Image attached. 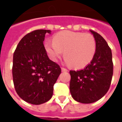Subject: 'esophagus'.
Wrapping results in <instances>:
<instances>
[{"instance_id":"esophagus-1","label":"esophagus","mask_w":122,"mask_h":122,"mask_svg":"<svg viewBox=\"0 0 122 122\" xmlns=\"http://www.w3.org/2000/svg\"><path fill=\"white\" fill-rule=\"evenodd\" d=\"M61 70H62V71H63V72H66V71H68L66 68H65L64 67H62V68H61Z\"/></svg>"}]
</instances>
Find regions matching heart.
I'll use <instances>...</instances> for the list:
<instances>
[{
    "instance_id": "heart-1",
    "label": "heart",
    "mask_w": 122,
    "mask_h": 122,
    "mask_svg": "<svg viewBox=\"0 0 122 122\" xmlns=\"http://www.w3.org/2000/svg\"><path fill=\"white\" fill-rule=\"evenodd\" d=\"M45 48L52 60H57L63 52L65 63L80 69L93 59L96 52V42L91 33L62 31L54 35L53 41H46Z\"/></svg>"
}]
</instances>
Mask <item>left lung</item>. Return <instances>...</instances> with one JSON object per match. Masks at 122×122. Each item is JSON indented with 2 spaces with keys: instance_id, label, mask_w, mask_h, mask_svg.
<instances>
[{
  "instance_id": "8db88e82",
  "label": "left lung",
  "mask_w": 122,
  "mask_h": 122,
  "mask_svg": "<svg viewBox=\"0 0 122 122\" xmlns=\"http://www.w3.org/2000/svg\"><path fill=\"white\" fill-rule=\"evenodd\" d=\"M96 42V52L83 70H70V91L73 98L89 104L102 98L110 89L113 73L112 50L103 37L91 30Z\"/></svg>"
}]
</instances>
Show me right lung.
<instances>
[{"mask_svg": "<svg viewBox=\"0 0 122 122\" xmlns=\"http://www.w3.org/2000/svg\"><path fill=\"white\" fill-rule=\"evenodd\" d=\"M50 30H36L24 36L14 51L12 79L16 92L26 102L43 104L51 98L54 85L61 72L48 57L44 42Z\"/></svg>", "mask_w": 122, "mask_h": 122, "instance_id": "1", "label": "right lung"}]
</instances>
